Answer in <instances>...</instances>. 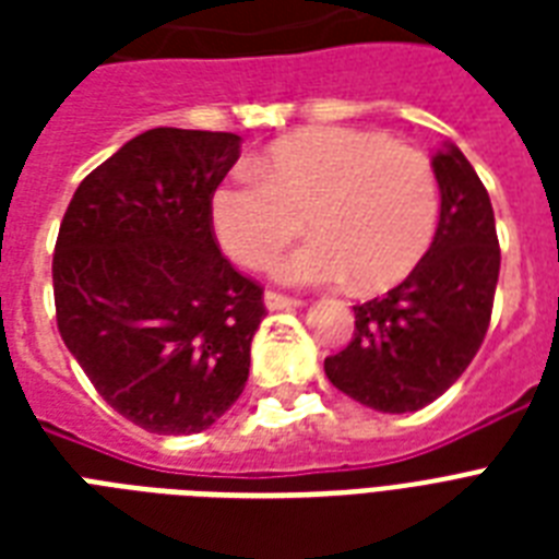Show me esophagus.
I'll return each instance as SVG.
<instances>
[{
    "label": "esophagus",
    "mask_w": 559,
    "mask_h": 559,
    "mask_svg": "<svg viewBox=\"0 0 559 559\" xmlns=\"http://www.w3.org/2000/svg\"><path fill=\"white\" fill-rule=\"evenodd\" d=\"M263 301H266L270 310H293V307H301L298 298L284 296V293H278V289H266V293H263Z\"/></svg>",
    "instance_id": "34e87169"
}]
</instances>
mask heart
Masks as SVG:
<instances>
[{"label":"heart","mask_w":559,"mask_h":559,"mask_svg":"<svg viewBox=\"0 0 559 559\" xmlns=\"http://www.w3.org/2000/svg\"><path fill=\"white\" fill-rule=\"evenodd\" d=\"M313 237L281 261L293 284L354 275L366 293L394 287L432 246L441 193L432 162L389 135L310 127L272 142L211 193V228L223 252L261 270L298 235Z\"/></svg>","instance_id":"1"}]
</instances>
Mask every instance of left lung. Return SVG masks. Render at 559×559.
Instances as JSON below:
<instances>
[{
	"label": "left lung",
	"instance_id": "left-lung-1",
	"mask_svg": "<svg viewBox=\"0 0 559 559\" xmlns=\"http://www.w3.org/2000/svg\"><path fill=\"white\" fill-rule=\"evenodd\" d=\"M441 219L406 281L354 307L348 348L324 359L328 380L377 412L403 415L441 397L485 342L499 281V237L487 188L450 144L432 159Z\"/></svg>",
	"mask_w": 559,
	"mask_h": 559
}]
</instances>
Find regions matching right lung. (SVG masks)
<instances>
[{
    "label": "right lung",
    "instance_id": "1",
    "mask_svg": "<svg viewBox=\"0 0 559 559\" xmlns=\"http://www.w3.org/2000/svg\"><path fill=\"white\" fill-rule=\"evenodd\" d=\"M240 135L156 127L83 179L55 243L57 331L118 415L209 429L243 394L263 287L219 252L211 193Z\"/></svg>",
    "mask_w": 559,
    "mask_h": 559
}]
</instances>
